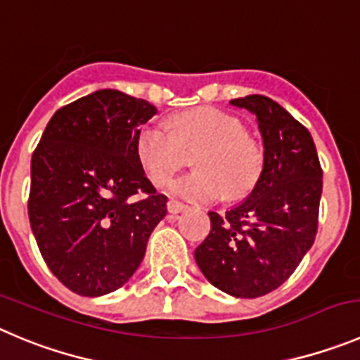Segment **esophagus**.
Returning <instances> with one entry per match:
<instances>
[{
    "label": "esophagus",
    "mask_w": 360,
    "mask_h": 360,
    "mask_svg": "<svg viewBox=\"0 0 360 360\" xmlns=\"http://www.w3.org/2000/svg\"><path fill=\"white\" fill-rule=\"evenodd\" d=\"M186 207H188L186 204L179 202V200H169V202H167V210H169V213H172V214L181 213V211H184Z\"/></svg>",
    "instance_id": "1"
}]
</instances>
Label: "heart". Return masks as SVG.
<instances>
[{
  "instance_id": "b5f03b06",
  "label": "heart",
  "mask_w": 360,
  "mask_h": 360,
  "mask_svg": "<svg viewBox=\"0 0 360 360\" xmlns=\"http://www.w3.org/2000/svg\"><path fill=\"white\" fill-rule=\"evenodd\" d=\"M169 122L172 131L147 124L134 139L136 156L156 186L169 183L186 165V153L199 149L193 156L199 170L174 181V195L213 202L226 193L227 199L236 200L256 188L264 154L240 119L214 108H193L174 113Z\"/></svg>"
}]
</instances>
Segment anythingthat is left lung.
Here are the masks:
<instances>
[{
	"label": "left lung",
	"mask_w": 360,
	"mask_h": 360,
	"mask_svg": "<svg viewBox=\"0 0 360 360\" xmlns=\"http://www.w3.org/2000/svg\"><path fill=\"white\" fill-rule=\"evenodd\" d=\"M231 104L257 117L263 174L243 202L210 211L211 231L195 261L224 293L257 298L286 282L314 243L323 170L307 127L281 104L257 94Z\"/></svg>",
	"instance_id": "obj_1"
}]
</instances>
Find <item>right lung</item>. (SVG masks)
Listing matches in <instances>:
<instances>
[{"label": "right lung", "instance_id": "obj_1", "mask_svg": "<svg viewBox=\"0 0 360 360\" xmlns=\"http://www.w3.org/2000/svg\"><path fill=\"white\" fill-rule=\"evenodd\" d=\"M158 110L104 89L60 108L32 156L28 217L39 250L63 286L83 297L119 290L142 263L167 214L134 139Z\"/></svg>", "mask_w": 360, "mask_h": 360}]
</instances>
